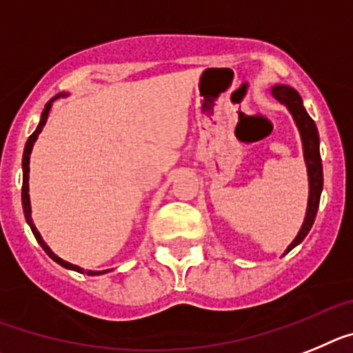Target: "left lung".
Instances as JSON below:
<instances>
[{"instance_id":"left-lung-1","label":"left lung","mask_w":353,"mask_h":353,"mask_svg":"<svg viewBox=\"0 0 353 353\" xmlns=\"http://www.w3.org/2000/svg\"><path fill=\"white\" fill-rule=\"evenodd\" d=\"M272 94L277 101L286 104L288 110L291 112L293 119H295L296 125H299L300 137H302V143H304V156L305 163H307V174H309V202H307V214H305L304 225L300 229L299 236L295 241L288 247L286 252H290L293 247L304 240L307 232L311 231L314 219H316V211L320 206V195L321 188H323V168H321V156H320V137H318L316 124L309 117V113L302 106V99H300L299 92L295 88L286 87V85H277L272 88Z\"/></svg>"}]
</instances>
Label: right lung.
<instances>
[{
	"label": "right lung",
	"mask_w": 353,
	"mask_h": 353,
	"mask_svg": "<svg viewBox=\"0 0 353 353\" xmlns=\"http://www.w3.org/2000/svg\"><path fill=\"white\" fill-rule=\"evenodd\" d=\"M60 97H63V94H58V96H54L53 99L49 101L48 104H46L44 112H42V117H41V122H39V125H37V130L33 131L32 134H30L28 142H26V147H24V154H23V194H21V197H23V210H24V216H26V222H28V225L32 228V232L33 236L37 238V241L41 243V247L44 249V252L48 254L53 261H57L58 265H62L63 268H69V270H74V272H79V274H83L85 270L79 268V266L76 265H70V263L63 261V259H60V257L57 256V254L53 252V250L49 249L48 245H46V241L42 240V236L39 234V231H37V228L33 225V220H32V208H30V195H28V172H30V154H32V147L33 143H35L37 137H39V133L42 131V128H44L46 121H48V115H49V110H51V103H53L54 99H60ZM88 275H101V274H106V270H103V272H92V270H88L87 272Z\"/></svg>",
	"instance_id": "right-lung-1"
}]
</instances>
